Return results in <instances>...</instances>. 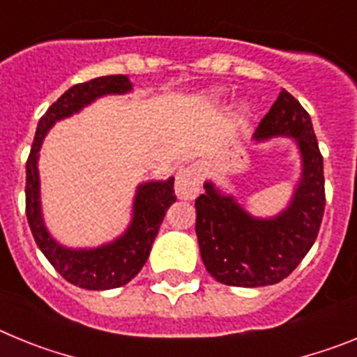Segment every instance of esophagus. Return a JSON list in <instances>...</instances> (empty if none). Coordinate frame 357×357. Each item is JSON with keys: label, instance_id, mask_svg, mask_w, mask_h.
Listing matches in <instances>:
<instances>
[{"label": "esophagus", "instance_id": "obj_1", "mask_svg": "<svg viewBox=\"0 0 357 357\" xmlns=\"http://www.w3.org/2000/svg\"><path fill=\"white\" fill-rule=\"evenodd\" d=\"M200 172L195 166H182L175 176V193L181 200H193L200 193Z\"/></svg>", "mask_w": 357, "mask_h": 357}]
</instances>
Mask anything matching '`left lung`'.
<instances>
[{
	"instance_id": "left-lung-1",
	"label": "left lung",
	"mask_w": 357,
	"mask_h": 357,
	"mask_svg": "<svg viewBox=\"0 0 357 357\" xmlns=\"http://www.w3.org/2000/svg\"><path fill=\"white\" fill-rule=\"evenodd\" d=\"M288 137L301 155V176L288 206L275 216H254L213 181L195 200L197 238L206 270L222 284L259 288L277 284L311 250L320 230L326 189L324 159L311 118L286 89L261 119L252 139Z\"/></svg>"
}]
</instances>
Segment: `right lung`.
I'll return each mask as SVG.
<instances>
[{
	"mask_svg": "<svg viewBox=\"0 0 357 357\" xmlns=\"http://www.w3.org/2000/svg\"><path fill=\"white\" fill-rule=\"evenodd\" d=\"M127 93H132V82L127 75L100 77L73 85L39 119L26 160V218L37 247L68 282L94 291L125 286L139 273L150 255L153 239L159 234L164 214L176 200L173 189L175 178L169 176L168 181H148L137 185L130 223L118 238L100 247L71 248L56 241L44 222L39 151L44 137L56 121L78 114L98 98Z\"/></svg>",
	"mask_w": 357,
	"mask_h": 357,
	"instance_id": "obj_1",
	"label": "right lung"
}]
</instances>
